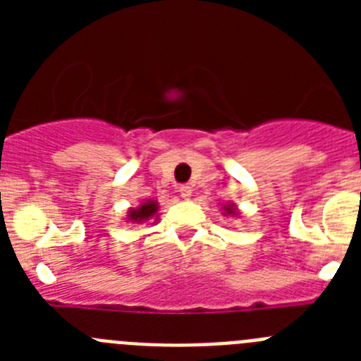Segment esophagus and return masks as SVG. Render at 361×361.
<instances>
[{"label":"esophagus","instance_id":"34e87169","mask_svg":"<svg viewBox=\"0 0 361 361\" xmlns=\"http://www.w3.org/2000/svg\"><path fill=\"white\" fill-rule=\"evenodd\" d=\"M178 193H180V197H183V199H190L191 193H193V188L188 186V184H183V186L178 188Z\"/></svg>","mask_w":361,"mask_h":361}]
</instances>
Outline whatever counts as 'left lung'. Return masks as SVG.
I'll use <instances>...</instances> for the list:
<instances>
[{
	"instance_id": "1",
	"label": "left lung",
	"mask_w": 361,
	"mask_h": 361,
	"mask_svg": "<svg viewBox=\"0 0 361 361\" xmlns=\"http://www.w3.org/2000/svg\"><path fill=\"white\" fill-rule=\"evenodd\" d=\"M224 215H238L237 208H235V204H224Z\"/></svg>"
}]
</instances>
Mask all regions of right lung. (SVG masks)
I'll list each match as a JSON object with an SVG mask.
<instances>
[{"label": "right lung", "instance_id": "right-lung-1", "mask_svg": "<svg viewBox=\"0 0 361 361\" xmlns=\"http://www.w3.org/2000/svg\"><path fill=\"white\" fill-rule=\"evenodd\" d=\"M159 219V202L157 200H145L141 202V206L137 208H130L126 220L132 222V224H146L149 220H153V224L157 222Z\"/></svg>", "mask_w": 361, "mask_h": 361}]
</instances>
